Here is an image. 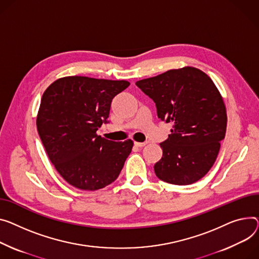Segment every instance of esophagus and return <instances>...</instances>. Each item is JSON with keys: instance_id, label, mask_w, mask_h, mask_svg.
<instances>
[{"instance_id": "34e87169", "label": "esophagus", "mask_w": 259, "mask_h": 259, "mask_svg": "<svg viewBox=\"0 0 259 259\" xmlns=\"http://www.w3.org/2000/svg\"><path fill=\"white\" fill-rule=\"evenodd\" d=\"M147 144H148V142H144V143H140V142H134V145H135L136 147H140V148H142V147H145Z\"/></svg>"}]
</instances>
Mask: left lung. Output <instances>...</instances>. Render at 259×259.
<instances>
[{
  "label": "left lung",
  "instance_id": "left-lung-1",
  "mask_svg": "<svg viewBox=\"0 0 259 259\" xmlns=\"http://www.w3.org/2000/svg\"><path fill=\"white\" fill-rule=\"evenodd\" d=\"M156 104L157 115L173 124L160 144L156 176L167 183L188 185L213 165L225 139L226 106L213 81L199 68L184 66L135 83Z\"/></svg>",
  "mask_w": 259,
  "mask_h": 259
}]
</instances>
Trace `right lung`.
<instances>
[{"instance_id":"1","label":"right lung","mask_w":259,"mask_h":259,"mask_svg":"<svg viewBox=\"0 0 259 259\" xmlns=\"http://www.w3.org/2000/svg\"><path fill=\"white\" fill-rule=\"evenodd\" d=\"M129 85L125 80L68 76L45 91L37 131L51 162L68 184L92 192L118 177L133 142L108 141L97 130L107 123L112 99Z\"/></svg>"}]
</instances>
